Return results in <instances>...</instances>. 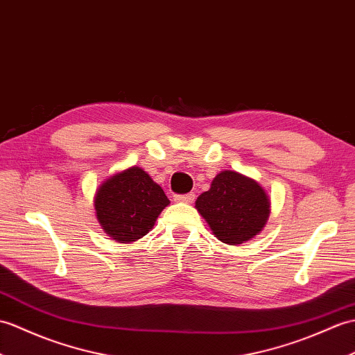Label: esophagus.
Returning a JSON list of instances; mask_svg holds the SVG:
<instances>
[{
  "mask_svg": "<svg viewBox=\"0 0 355 355\" xmlns=\"http://www.w3.org/2000/svg\"><path fill=\"white\" fill-rule=\"evenodd\" d=\"M193 200H195V193H186V195H175V201L177 202H186V204H189V202H193Z\"/></svg>",
  "mask_w": 355,
  "mask_h": 355,
  "instance_id": "34e87169",
  "label": "esophagus"
}]
</instances>
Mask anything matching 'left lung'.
<instances>
[{"instance_id": "obj_1", "label": "left lung", "mask_w": 355, "mask_h": 355, "mask_svg": "<svg viewBox=\"0 0 355 355\" xmlns=\"http://www.w3.org/2000/svg\"><path fill=\"white\" fill-rule=\"evenodd\" d=\"M200 215L220 242L241 245L266 225L270 201L257 181L234 171H222L195 201Z\"/></svg>"}]
</instances>
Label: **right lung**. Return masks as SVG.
Segmentation results:
<instances>
[{
  "mask_svg": "<svg viewBox=\"0 0 355 355\" xmlns=\"http://www.w3.org/2000/svg\"><path fill=\"white\" fill-rule=\"evenodd\" d=\"M94 205L105 234L119 243H131L151 232L169 200L142 168L131 166L98 187Z\"/></svg>",
  "mask_w": 355,
  "mask_h": 355,
  "instance_id": "obj_1",
  "label": "right lung"
}]
</instances>
